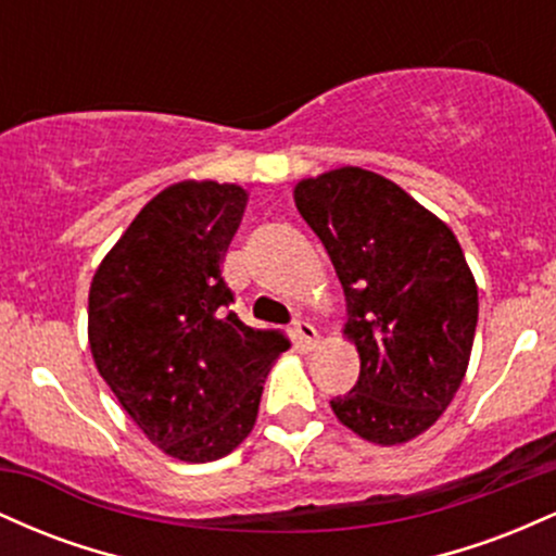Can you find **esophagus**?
<instances>
[{
    "instance_id": "obj_1",
    "label": "esophagus",
    "mask_w": 556,
    "mask_h": 556,
    "mask_svg": "<svg viewBox=\"0 0 556 556\" xmlns=\"http://www.w3.org/2000/svg\"><path fill=\"white\" fill-rule=\"evenodd\" d=\"M295 337L303 350H314L318 344V331L314 324H308V321H295Z\"/></svg>"
}]
</instances>
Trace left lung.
Instances as JSON below:
<instances>
[{
	"label": "left lung",
	"mask_w": 556,
	"mask_h": 556,
	"mask_svg": "<svg viewBox=\"0 0 556 556\" xmlns=\"http://www.w3.org/2000/svg\"><path fill=\"white\" fill-rule=\"evenodd\" d=\"M300 216L327 248L361 376L331 400L342 426L392 446L431 429L468 371L478 287L455 232L397 182L361 167L305 177Z\"/></svg>",
	"instance_id": "left-lung-1"
}]
</instances>
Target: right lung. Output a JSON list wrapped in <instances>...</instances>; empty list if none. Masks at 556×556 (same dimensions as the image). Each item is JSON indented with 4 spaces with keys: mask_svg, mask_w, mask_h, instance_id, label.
I'll return each mask as SVG.
<instances>
[{
    "mask_svg": "<svg viewBox=\"0 0 556 556\" xmlns=\"http://www.w3.org/2000/svg\"><path fill=\"white\" fill-rule=\"evenodd\" d=\"M248 190L182 180L140 208L88 292V344L101 379L151 444L182 463L229 455L258 416L282 331L229 311L222 261Z\"/></svg>",
    "mask_w": 556,
    "mask_h": 556,
    "instance_id": "add662e5",
    "label": "right lung"
}]
</instances>
